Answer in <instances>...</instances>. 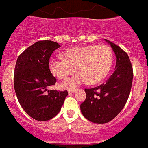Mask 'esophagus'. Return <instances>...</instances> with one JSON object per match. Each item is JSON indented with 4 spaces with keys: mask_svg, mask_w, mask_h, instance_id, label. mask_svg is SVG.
<instances>
[{
    "mask_svg": "<svg viewBox=\"0 0 148 148\" xmlns=\"http://www.w3.org/2000/svg\"><path fill=\"white\" fill-rule=\"evenodd\" d=\"M75 89H69V90H68V92H69V93H73V92H75Z\"/></svg>",
    "mask_w": 148,
    "mask_h": 148,
    "instance_id": "1",
    "label": "esophagus"
}]
</instances>
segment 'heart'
I'll list each match as a JSON object with an SVG mask.
<instances>
[{
  "mask_svg": "<svg viewBox=\"0 0 148 148\" xmlns=\"http://www.w3.org/2000/svg\"><path fill=\"white\" fill-rule=\"evenodd\" d=\"M63 58L52 57L49 70L60 79H66L76 70L79 73L62 83L64 88H73L85 82L98 84L107 75L113 63V52L107 45L75 47L62 53Z\"/></svg>",
  "mask_w": 148,
  "mask_h": 148,
  "instance_id": "obj_1",
  "label": "heart"
}]
</instances>
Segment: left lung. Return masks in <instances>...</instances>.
Listing matches in <instances>:
<instances>
[{"label": "left lung", "instance_id": "obj_1", "mask_svg": "<svg viewBox=\"0 0 148 148\" xmlns=\"http://www.w3.org/2000/svg\"><path fill=\"white\" fill-rule=\"evenodd\" d=\"M117 58L115 70L105 84L85 89L86 99L80 105L85 118L96 124H105L122 110L131 90L133 72L129 56L116 44L106 40Z\"/></svg>", "mask_w": 148, "mask_h": 148}]
</instances>
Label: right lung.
Returning <instances> with one entry per match:
<instances>
[{"label":"right lung","instance_id":"right-lung-1","mask_svg":"<svg viewBox=\"0 0 148 148\" xmlns=\"http://www.w3.org/2000/svg\"><path fill=\"white\" fill-rule=\"evenodd\" d=\"M61 46L50 40L35 42L17 58L14 88L19 104L34 119L45 121L60 112L68 91L49 90L57 79L49 68L50 56Z\"/></svg>","mask_w":148,"mask_h":148}]
</instances>
